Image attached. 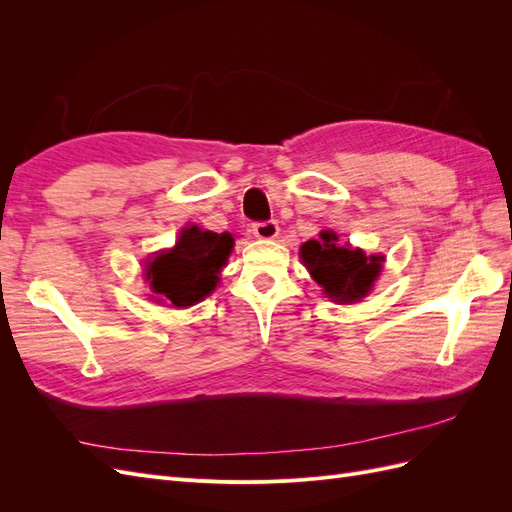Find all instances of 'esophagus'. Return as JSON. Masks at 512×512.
<instances>
[{
    "label": "esophagus",
    "mask_w": 512,
    "mask_h": 512,
    "mask_svg": "<svg viewBox=\"0 0 512 512\" xmlns=\"http://www.w3.org/2000/svg\"><path fill=\"white\" fill-rule=\"evenodd\" d=\"M252 230L258 239H275L277 232H280V226H277L275 220H267V222L252 224Z\"/></svg>",
    "instance_id": "obj_1"
}]
</instances>
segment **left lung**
Listing matches in <instances>:
<instances>
[{"mask_svg": "<svg viewBox=\"0 0 512 512\" xmlns=\"http://www.w3.org/2000/svg\"><path fill=\"white\" fill-rule=\"evenodd\" d=\"M301 258L324 294L339 303L361 301L382 269V256H365L350 245H339L337 235L320 232V239L301 245Z\"/></svg>", "mask_w": 512, "mask_h": 512, "instance_id": "8db88e82", "label": "left lung"}]
</instances>
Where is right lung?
Segmentation results:
<instances>
[{"label": "right lung", "instance_id": "1", "mask_svg": "<svg viewBox=\"0 0 512 512\" xmlns=\"http://www.w3.org/2000/svg\"><path fill=\"white\" fill-rule=\"evenodd\" d=\"M232 250L228 232H211L198 226L181 230L173 250L153 256L147 262V282L158 301L188 307L213 292L218 273Z\"/></svg>", "mask_w": 512, "mask_h": 512}]
</instances>
